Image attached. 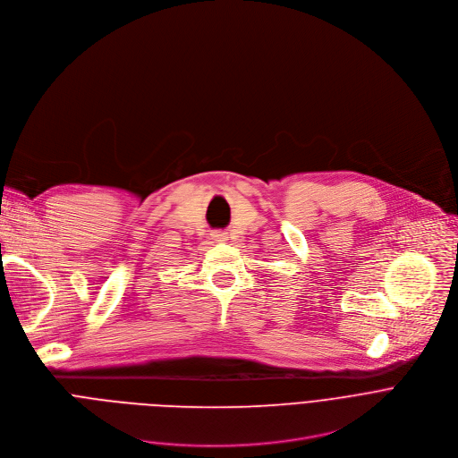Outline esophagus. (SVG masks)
I'll return each instance as SVG.
<instances>
[{"mask_svg":"<svg viewBox=\"0 0 458 458\" xmlns=\"http://www.w3.org/2000/svg\"><path fill=\"white\" fill-rule=\"evenodd\" d=\"M213 238H215L216 242H224V233H215Z\"/></svg>","mask_w":458,"mask_h":458,"instance_id":"esophagus-1","label":"esophagus"}]
</instances>
